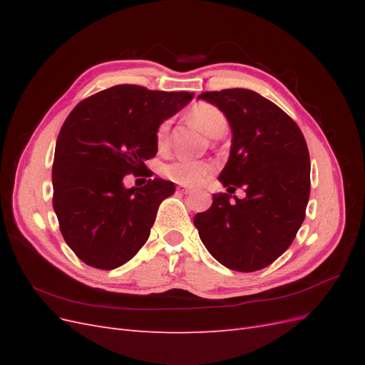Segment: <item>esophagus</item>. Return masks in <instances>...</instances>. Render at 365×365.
I'll return each instance as SVG.
<instances>
[{
    "instance_id": "obj_1",
    "label": "esophagus",
    "mask_w": 365,
    "mask_h": 365,
    "mask_svg": "<svg viewBox=\"0 0 365 365\" xmlns=\"http://www.w3.org/2000/svg\"><path fill=\"white\" fill-rule=\"evenodd\" d=\"M176 190H178V192H180V193H182V195H190V193H192V190H190V189H187V187H182V185H180L178 189H176Z\"/></svg>"
}]
</instances>
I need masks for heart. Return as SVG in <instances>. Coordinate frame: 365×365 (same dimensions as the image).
<instances>
[{
  "instance_id": "b5f03b06",
  "label": "heart",
  "mask_w": 365,
  "mask_h": 365,
  "mask_svg": "<svg viewBox=\"0 0 365 365\" xmlns=\"http://www.w3.org/2000/svg\"><path fill=\"white\" fill-rule=\"evenodd\" d=\"M190 120L210 137H215L220 134V132H225L228 126V121L224 113L220 111L219 108L208 103L195 105L190 111ZM168 129H169V121H164L157 134L160 145H163L165 141V137H168ZM212 170H213V165L210 163L181 158V160H175L169 164H165L161 172L165 178L172 182L192 187V185L201 184L207 176L212 173Z\"/></svg>"
}]
</instances>
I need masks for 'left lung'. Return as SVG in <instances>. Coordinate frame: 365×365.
<instances>
[{"label":"left lung","mask_w":365,"mask_h":365,"mask_svg":"<svg viewBox=\"0 0 365 365\" xmlns=\"http://www.w3.org/2000/svg\"><path fill=\"white\" fill-rule=\"evenodd\" d=\"M228 120L230 157L219 181L244 200L229 202L215 193L207 212L193 224L208 252L224 267L252 272L267 268L289 248L306 216L311 195V161L295 121L268 98L244 88L200 96Z\"/></svg>","instance_id":"obj_1"}]
</instances>
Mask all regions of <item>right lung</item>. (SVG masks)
I'll list each match as a JSON object with an SVG mask.
<instances>
[{
  "mask_svg": "<svg viewBox=\"0 0 365 365\" xmlns=\"http://www.w3.org/2000/svg\"><path fill=\"white\" fill-rule=\"evenodd\" d=\"M192 93L115 85L85 98L63 121L54 149L53 208L67 245L86 264L114 269L146 244L175 184L161 178L126 189L123 178L157 155L158 126Z\"/></svg>",
  "mask_w": 365,
  "mask_h": 365,
  "instance_id": "add662e5",
  "label": "right lung"
}]
</instances>
